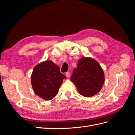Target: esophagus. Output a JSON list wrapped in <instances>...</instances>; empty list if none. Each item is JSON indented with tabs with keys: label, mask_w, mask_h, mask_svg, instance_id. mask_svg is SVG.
Returning <instances> with one entry per match:
<instances>
[{
	"label": "esophagus",
	"mask_w": 135,
	"mask_h": 135,
	"mask_svg": "<svg viewBox=\"0 0 135 135\" xmlns=\"http://www.w3.org/2000/svg\"><path fill=\"white\" fill-rule=\"evenodd\" d=\"M70 73H69V72H67V73H66V74H65V75H66V76L67 77V78H69L70 77Z\"/></svg>",
	"instance_id": "34e87169"
}]
</instances>
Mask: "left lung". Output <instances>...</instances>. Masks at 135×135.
I'll return each instance as SVG.
<instances>
[{"label": "left lung", "instance_id": "obj_1", "mask_svg": "<svg viewBox=\"0 0 135 135\" xmlns=\"http://www.w3.org/2000/svg\"><path fill=\"white\" fill-rule=\"evenodd\" d=\"M70 79L81 95L89 97L101 91L105 76L103 69L97 61L91 57H83L78 61Z\"/></svg>", "mask_w": 135, "mask_h": 135}]
</instances>
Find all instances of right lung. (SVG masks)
<instances>
[{
    "label": "right lung",
    "mask_w": 135,
    "mask_h": 135,
    "mask_svg": "<svg viewBox=\"0 0 135 135\" xmlns=\"http://www.w3.org/2000/svg\"><path fill=\"white\" fill-rule=\"evenodd\" d=\"M66 78L60 73L59 66L52 61L46 60L34 68L31 82L36 95L44 100H51L57 95Z\"/></svg>",
    "instance_id": "obj_1"
}]
</instances>
